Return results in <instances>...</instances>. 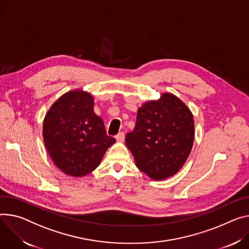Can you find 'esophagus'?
<instances>
[{
	"label": "esophagus",
	"mask_w": 249,
	"mask_h": 249,
	"mask_svg": "<svg viewBox=\"0 0 249 249\" xmlns=\"http://www.w3.org/2000/svg\"><path fill=\"white\" fill-rule=\"evenodd\" d=\"M115 138H116V140L118 141V142H122L123 140H124V138H125V134H124V132H120V133H118L116 136H115Z\"/></svg>",
	"instance_id": "34e87169"
}]
</instances>
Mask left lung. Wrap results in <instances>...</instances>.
<instances>
[{"instance_id":"left-lung-1","label":"left lung","mask_w":249,"mask_h":249,"mask_svg":"<svg viewBox=\"0 0 249 249\" xmlns=\"http://www.w3.org/2000/svg\"><path fill=\"white\" fill-rule=\"evenodd\" d=\"M195 139L192 112L171 93L138 109L136 125L125 143L137 168L153 179L177 174L186 163Z\"/></svg>"}]
</instances>
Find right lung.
I'll use <instances>...</instances> for the list:
<instances>
[{
	"instance_id": "add662e5",
	"label": "right lung",
	"mask_w": 249,
	"mask_h": 249,
	"mask_svg": "<svg viewBox=\"0 0 249 249\" xmlns=\"http://www.w3.org/2000/svg\"><path fill=\"white\" fill-rule=\"evenodd\" d=\"M93 97L73 90L59 97L43 120V141L54 165L64 174L82 177L95 170L116 140L106 134L93 111Z\"/></svg>"
}]
</instances>
